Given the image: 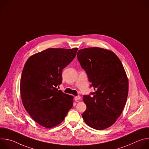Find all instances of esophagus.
<instances>
[{"instance_id":"esophagus-1","label":"esophagus","mask_w":149,"mask_h":149,"mask_svg":"<svg viewBox=\"0 0 149 149\" xmlns=\"http://www.w3.org/2000/svg\"><path fill=\"white\" fill-rule=\"evenodd\" d=\"M81 99V97L79 96V95H78V96H76V97H74V100L75 101H78L79 100H80Z\"/></svg>"}]
</instances>
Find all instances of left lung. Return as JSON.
Masks as SVG:
<instances>
[{
  "mask_svg": "<svg viewBox=\"0 0 149 149\" xmlns=\"http://www.w3.org/2000/svg\"><path fill=\"white\" fill-rule=\"evenodd\" d=\"M77 55L95 91L92 97L84 95L87 109L82 117L91 128H109L122 113L128 95L129 80L122 63L113 51L98 47L80 49Z\"/></svg>",
  "mask_w": 149,
  "mask_h": 149,
  "instance_id": "1",
  "label": "left lung"
}]
</instances>
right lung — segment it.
I'll return each instance as SVG.
<instances>
[{
	"mask_svg": "<svg viewBox=\"0 0 149 149\" xmlns=\"http://www.w3.org/2000/svg\"><path fill=\"white\" fill-rule=\"evenodd\" d=\"M48 48L31 56L24 65L20 91L25 110L39 125L50 129L61 123L73 105L74 97L56 87L62 82V71L78 51Z\"/></svg>",
	"mask_w": 149,
	"mask_h": 149,
	"instance_id": "1",
	"label": "right lung"
}]
</instances>
